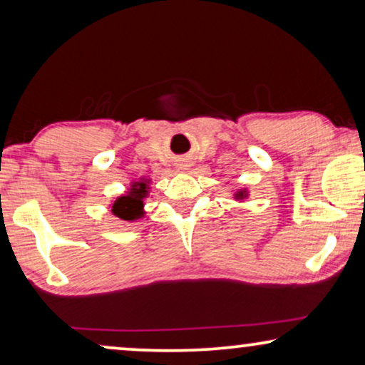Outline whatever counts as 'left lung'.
I'll list each match as a JSON object with an SVG mask.
<instances>
[{
    "label": "left lung",
    "instance_id": "1",
    "mask_svg": "<svg viewBox=\"0 0 365 365\" xmlns=\"http://www.w3.org/2000/svg\"><path fill=\"white\" fill-rule=\"evenodd\" d=\"M244 194H246V192H244V191H241V192H237V196H236V197H242V196H244Z\"/></svg>",
    "mask_w": 365,
    "mask_h": 365
}]
</instances>
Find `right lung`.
Here are the masks:
<instances>
[{
  "label": "right lung",
  "mask_w": 365,
  "mask_h": 365,
  "mask_svg": "<svg viewBox=\"0 0 365 365\" xmlns=\"http://www.w3.org/2000/svg\"><path fill=\"white\" fill-rule=\"evenodd\" d=\"M148 194V184L146 181L143 182H134L131 192L128 196L118 197L113 204V212L114 216L124 219V221H133L143 216V199Z\"/></svg>",
  "instance_id": "1"
}]
</instances>
